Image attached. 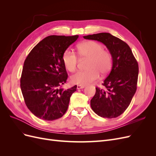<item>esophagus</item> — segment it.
<instances>
[{
	"label": "esophagus",
	"instance_id": "34e87169",
	"mask_svg": "<svg viewBox=\"0 0 156 156\" xmlns=\"http://www.w3.org/2000/svg\"><path fill=\"white\" fill-rule=\"evenodd\" d=\"M84 87H85V86H84V85H77V89H82V88H84Z\"/></svg>",
	"mask_w": 156,
	"mask_h": 156
}]
</instances>
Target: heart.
<instances>
[{
    "label": "heart",
    "mask_w": 156,
    "mask_h": 156,
    "mask_svg": "<svg viewBox=\"0 0 156 156\" xmlns=\"http://www.w3.org/2000/svg\"><path fill=\"white\" fill-rule=\"evenodd\" d=\"M80 57L88 59L87 71H80L71 77V81L79 85H87L99 79L100 75H105L112 68V58L103 46L94 41H87L77 46ZM78 57L72 50L68 49L62 54V62L68 70L74 72L77 69Z\"/></svg>",
    "instance_id": "obj_1"
}]
</instances>
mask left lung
<instances>
[{
	"instance_id": "left-lung-1",
	"label": "left lung",
	"mask_w": 156,
	"mask_h": 156,
	"mask_svg": "<svg viewBox=\"0 0 156 156\" xmlns=\"http://www.w3.org/2000/svg\"><path fill=\"white\" fill-rule=\"evenodd\" d=\"M83 37L101 42L112 56L111 72L102 83L103 88H96L90 105L98 116L116 118L128 107L136 92L139 75L137 61L129 46L109 33H98Z\"/></svg>"
}]
</instances>
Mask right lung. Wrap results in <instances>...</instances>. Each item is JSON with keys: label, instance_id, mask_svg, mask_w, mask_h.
<instances>
[{"label": "right lung", "instance_id": "right-lung-1", "mask_svg": "<svg viewBox=\"0 0 156 156\" xmlns=\"http://www.w3.org/2000/svg\"><path fill=\"white\" fill-rule=\"evenodd\" d=\"M78 37V35L49 36L27 56L21 89L27 107L40 119L52 121L62 117L68 109L71 96L76 91V85L65 90L58 87L68 79L62 54Z\"/></svg>", "mask_w": 156, "mask_h": 156}]
</instances>
